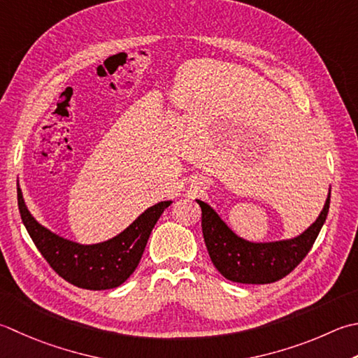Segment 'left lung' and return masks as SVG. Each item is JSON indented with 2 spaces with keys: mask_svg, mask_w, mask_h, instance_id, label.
Wrapping results in <instances>:
<instances>
[{
  "mask_svg": "<svg viewBox=\"0 0 358 358\" xmlns=\"http://www.w3.org/2000/svg\"><path fill=\"white\" fill-rule=\"evenodd\" d=\"M201 208V229L209 257L222 276L241 284H270L295 270L309 253L326 222L331 194L317 222L290 241L251 243L237 237L205 201Z\"/></svg>",
  "mask_w": 358,
  "mask_h": 358,
  "instance_id": "left-lung-1",
  "label": "left lung"
}]
</instances>
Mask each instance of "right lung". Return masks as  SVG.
I'll return each instance as SVG.
<instances>
[{
  "mask_svg": "<svg viewBox=\"0 0 358 358\" xmlns=\"http://www.w3.org/2000/svg\"><path fill=\"white\" fill-rule=\"evenodd\" d=\"M21 220L35 247L65 281L80 289H115L136 270L153 227L172 201H161L144 211L121 234L96 245H79L41 227L27 211L21 189L17 187Z\"/></svg>",
  "mask_w": 358,
  "mask_h": 358,
  "instance_id": "obj_1",
  "label": "right lung"
}]
</instances>
